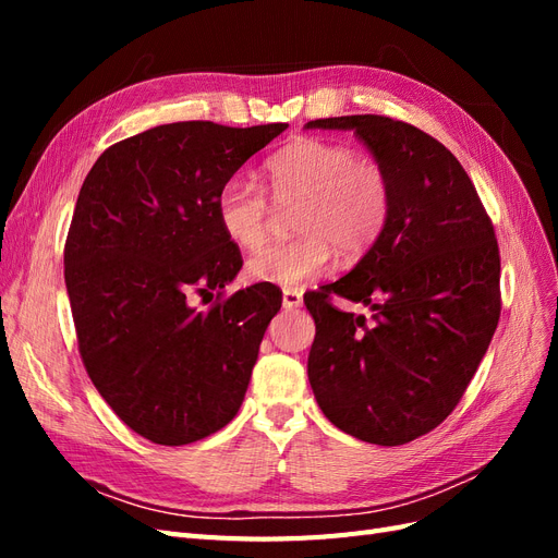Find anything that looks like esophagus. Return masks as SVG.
I'll return each instance as SVG.
<instances>
[{"instance_id":"34e87169","label":"esophagus","mask_w":558,"mask_h":558,"mask_svg":"<svg viewBox=\"0 0 558 558\" xmlns=\"http://www.w3.org/2000/svg\"><path fill=\"white\" fill-rule=\"evenodd\" d=\"M302 305V293L298 289H283V307L295 310Z\"/></svg>"}]
</instances>
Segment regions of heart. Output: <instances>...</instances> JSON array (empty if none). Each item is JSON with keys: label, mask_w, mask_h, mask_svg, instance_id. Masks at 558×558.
Listing matches in <instances>:
<instances>
[{"label": "heart", "mask_w": 558, "mask_h": 558, "mask_svg": "<svg viewBox=\"0 0 558 558\" xmlns=\"http://www.w3.org/2000/svg\"><path fill=\"white\" fill-rule=\"evenodd\" d=\"M267 189L279 202H295L289 242L253 253L246 275L258 283L298 286L326 272L332 248L344 260L375 246L393 209L391 177L375 158L342 142L305 137L267 160ZM216 221L240 248H258L267 238L269 199L244 177L228 179L214 199Z\"/></svg>", "instance_id": "heart-1"}]
</instances>
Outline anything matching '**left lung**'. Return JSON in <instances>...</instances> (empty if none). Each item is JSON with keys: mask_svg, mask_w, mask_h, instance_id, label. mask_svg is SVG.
Wrapping results in <instances>:
<instances>
[{"mask_svg": "<svg viewBox=\"0 0 558 558\" xmlns=\"http://www.w3.org/2000/svg\"><path fill=\"white\" fill-rule=\"evenodd\" d=\"M353 130L391 177L393 209L359 265L305 298L307 375L320 412L369 445L398 447L453 412L500 316L494 223L461 162L424 130L361 113L310 121ZM367 304L373 322L331 298Z\"/></svg>", "mask_w": 558, "mask_h": 558, "instance_id": "1", "label": "left lung"}]
</instances>
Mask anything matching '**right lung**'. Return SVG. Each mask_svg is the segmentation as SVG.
Here are the masks:
<instances>
[{
    "instance_id": "obj_1",
    "label": "right lung",
    "mask_w": 558,
    "mask_h": 558,
    "mask_svg": "<svg viewBox=\"0 0 558 558\" xmlns=\"http://www.w3.org/2000/svg\"><path fill=\"white\" fill-rule=\"evenodd\" d=\"M289 123L158 125L109 146L81 185L64 242L81 361L116 416L181 447L238 414L281 291L223 298L242 267L218 228L221 185ZM217 291L207 313L187 298Z\"/></svg>"
}]
</instances>
